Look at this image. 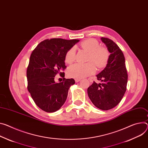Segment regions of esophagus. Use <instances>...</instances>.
<instances>
[{"instance_id":"esophagus-1","label":"esophagus","mask_w":148,"mask_h":148,"mask_svg":"<svg viewBox=\"0 0 148 148\" xmlns=\"http://www.w3.org/2000/svg\"><path fill=\"white\" fill-rule=\"evenodd\" d=\"M80 81H81V79H75V82L76 83H78V82H79Z\"/></svg>"}]
</instances>
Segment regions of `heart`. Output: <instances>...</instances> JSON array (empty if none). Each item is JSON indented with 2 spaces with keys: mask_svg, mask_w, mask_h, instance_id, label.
Here are the masks:
<instances>
[{
  "mask_svg": "<svg viewBox=\"0 0 148 148\" xmlns=\"http://www.w3.org/2000/svg\"><path fill=\"white\" fill-rule=\"evenodd\" d=\"M81 46L90 52L88 61H92L83 64L75 63L70 66L67 71L68 75L76 79L83 78L91 75L96 72V65L99 69L104 67L109 61V53L107 49L104 47H100V44L96 39H88L81 44ZM76 58V47L70 48L65 53V61L70 64ZM93 62L95 63L92 62Z\"/></svg>",
  "mask_w": 148,
  "mask_h": 148,
  "instance_id": "obj_1",
  "label": "heart"
}]
</instances>
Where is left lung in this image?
Wrapping results in <instances>:
<instances>
[{
	"mask_svg": "<svg viewBox=\"0 0 148 148\" xmlns=\"http://www.w3.org/2000/svg\"><path fill=\"white\" fill-rule=\"evenodd\" d=\"M101 41L110 53L105 69L97 78L102 83L94 82L87 88L88 96L96 107L108 110L116 106L126 90L127 73L123 53L112 39L101 37Z\"/></svg>",
	"mask_w": 148,
	"mask_h": 148,
	"instance_id": "obj_1",
	"label": "left lung"
}]
</instances>
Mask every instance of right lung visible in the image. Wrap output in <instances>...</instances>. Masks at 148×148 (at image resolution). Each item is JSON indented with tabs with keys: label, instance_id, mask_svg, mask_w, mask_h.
Wrapping results in <instances>:
<instances>
[{
	"label": "right lung",
	"instance_id": "right-lung-1",
	"mask_svg": "<svg viewBox=\"0 0 148 148\" xmlns=\"http://www.w3.org/2000/svg\"><path fill=\"white\" fill-rule=\"evenodd\" d=\"M78 39L61 38L45 39L32 51L26 71L28 90L35 104L42 110L52 113L59 110L64 104L71 86L75 84L73 78L63 79L56 83L55 76L66 68L65 53Z\"/></svg>",
	"mask_w": 148,
	"mask_h": 148
}]
</instances>
